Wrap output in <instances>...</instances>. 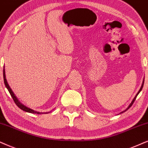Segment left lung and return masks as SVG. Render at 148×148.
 I'll return each instance as SVG.
<instances>
[{
    "label": "left lung",
    "mask_w": 148,
    "mask_h": 148,
    "mask_svg": "<svg viewBox=\"0 0 148 148\" xmlns=\"http://www.w3.org/2000/svg\"><path fill=\"white\" fill-rule=\"evenodd\" d=\"M143 83H144V78H143V83H142V85H141V88H140V89H139V91H138V92H137V93H136V96H134V98H133V100H132V102H130V104H129V106H128V107H127V108H126V109H125V110H124V111H121V113H119V114H121V113H124V112H125V111H127V110H128V109H129V108H130V106H131L132 105V104H133V103H134V100H135V99H136V96H138V95H139V93L140 92H141V91L142 90V88H143Z\"/></svg>",
    "instance_id": "1"
}]
</instances>
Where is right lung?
<instances>
[{"label":"right lung","mask_w":148,"mask_h":148,"mask_svg":"<svg viewBox=\"0 0 148 148\" xmlns=\"http://www.w3.org/2000/svg\"><path fill=\"white\" fill-rule=\"evenodd\" d=\"M3 78H4V83H5V87H7V89H8L9 93H10V95L12 96L13 100H14V102L16 103V104L17 106L19 107L20 109H22V111H26V112H28V113H35V114H43V113H49V112H44V113H43V112H38V111H35V110H33L31 109V108H30L29 107H27V106H26L25 105H24L23 104H22L21 102H20L19 100H18V98H17V97L16 96V95L14 94V93L13 92V91L12 90V89H11V87H9L8 83H7V79H6V76H5V66L4 68H3Z\"/></svg>","instance_id":"right-lung-1"}]
</instances>
